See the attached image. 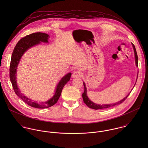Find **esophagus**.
<instances>
[{
    "label": "esophagus",
    "mask_w": 148,
    "mask_h": 148,
    "mask_svg": "<svg viewBox=\"0 0 148 148\" xmlns=\"http://www.w3.org/2000/svg\"><path fill=\"white\" fill-rule=\"evenodd\" d=\"M82 76V73L80 71H75L73 73L72 76L73 78H78Z\"/></svg>",
    "instance_id": "obj_1"
}]
</instances>
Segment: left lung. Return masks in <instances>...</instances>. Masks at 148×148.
<instances>
[{"label": "left lung", "mask_w": 148, "mask_h": 148, "mask_svg": "<svg viewBox=\"0 0 148 148\" xmlns=\"http://www.w3.org/2000/svg\"><path fill=\"white\" fill-rule=\"evenodd\" d=\"M132 45H133V49H134V55H135V60H136V66H138V56H137V52H136V49L135 48V47H134V45L132 43ZM83 84H84V93H83V101L84 102L85 104L88 106L89 108H92V109H96V110H97V109H106V108H110V107H113V106H117V105H119V104H120L121 103H123L126 99H127V97H128L129 95L128 94L127 95V96L123 99V100H121V101H119L118 103H116L114 104H105V105H98V104H96L95 103H93L92 101H91L88 97L87 95H86V86H85V84L84 83H83Z\"/></svg>", "instance_id": "left-lung-1"}]
</instances>
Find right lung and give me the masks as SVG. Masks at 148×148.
Returning <instances> with one entry per match:
<instances>
[{
	"mask_svg": "<svg viewBox=\"0 0 148 148\" xmlns=\"http://www.w3.org/2000/svg\"><path fill=\"white\" fill-rule=\"evenodd\" d=\"M48 38L49 35L48 34L42 32L33 33L23 38L15 47L12 54L10 66V78L15 93L28 106L36 108H47L55 105L58 102L61 95L62 91L64 85L69 81L71 76V73H69L64 76L62 80H60L56 87L54 96L46 102L39 103L33 101L31 99L24 96L21 93L16 84V74L17 66L20 59H21V56L28 49L38 44H39L40 42H48Z\"/></svg>",
	"mask_w": 148,
	"mask_h": 148,
	"instance_id": "1",
	"label": "right lung"
}]
</instances>
